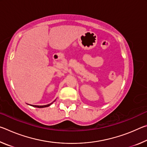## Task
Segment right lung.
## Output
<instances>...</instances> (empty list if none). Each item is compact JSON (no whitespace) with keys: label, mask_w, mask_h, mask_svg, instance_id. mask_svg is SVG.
Listing matches in <instances>:
<instances>
[{"label":"right lung","mask_w":147,"mask_h":147,"mask_svg":"<svg viewBox=\"0 0 147 147\" xmlns=\"http://www.w3.org/2000/svg\"><path fill=\"white\" fill-rule=\"evenodd\" d=\"M53 103H51V104H47V105H45V106H36V105H34L33 106L34 107H36V108H45V107H48V106H49L50 105H51V104H52Z\"/></svg>","instance_id":"right-lung-1"}]
</instances>
